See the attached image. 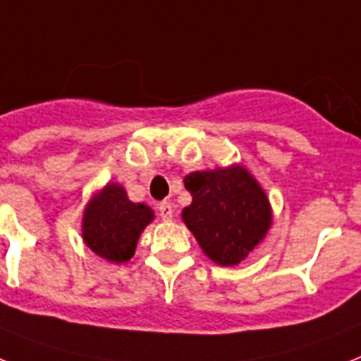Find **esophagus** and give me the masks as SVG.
<instances>
[{"mask_svg": "<svg viewBox=\"0 0 361 361\" xmlns=\"http://www.w3.org/2000/svg\"><path fill=\"white\" fill-rule=\"evenodd\" d=\"M157 209H159V215L163 221H171L174 211H172V206L169 202H161V204H157Z\"/></svg>", "mask_w": 361, "mask_h": 361, "instance_id": "34e87169", "label": "esophagus"}]
</instances>
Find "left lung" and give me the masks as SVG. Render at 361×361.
I'll list each match as a JSON object with an SVG mask.
<instances>
[{
  "label": "left lung",
  "instance_id": "1",
  "mask_svg": "<svg viewBox=\"0 0 361 361\" xmlns=\"http://www.w3.org/2000/svg\"><path fill=\"white\" fill-rule=\"evenodd\" d=\"M183 181L192 202L181 219L204 254L222 267L241 263L271 228L265 190L241 165L192 172Z\"/></svg>",
  "mask_w": 361,
  "mask_h": 361
}]
</instances>
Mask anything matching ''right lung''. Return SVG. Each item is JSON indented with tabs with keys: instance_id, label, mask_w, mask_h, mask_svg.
Masks as SVG:
<instances>
[{
	"instance_id": "1",
	"label": "right lung",
	"mask_w": 361,
	"mask_h": 361,
	"mask_svg": "<svg viewBox=\"0 0 361 361\" xmlns=\"http://www.w3.org/2000/svg\"><path fill=\"white\" fill-rule=\"evenodd\" d=\"M152 221L150 207L131 202L118 183H107L85 207L83 241L107 262L124 263L133 257L140 233Z\"/></svg>"
}]
</instances>
